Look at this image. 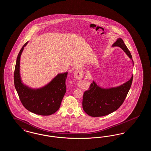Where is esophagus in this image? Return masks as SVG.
I'll use <instances>...</instances> for the list:
<instances>
[{"label": "esophagus", "instance_id": "1", "mask_svg": "<svg viewBox=\"0 0 151 151\" xmlns=\"http://www.w3.org/2000/svg\"><path fill=\"white\" fill-rule=\"evenodd\" d=\"M76 76L78 77V79L81 78V75H76Z\"/></svg>", "mask_w": 151, "mask_h": 151}]
</instances>
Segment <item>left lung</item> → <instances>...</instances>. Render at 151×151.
I'll use <instances>...</instances> for the list:
<instances>
[{
    "mask_svg": "<svg viewBox=\"0 0 151 151\" xmlns=\"http://www.w3.org/2000/svg\"><path fill=\"white\" fill-rule=\"evenodd\" d=\"M112 46L120 47L132 59L122 38H118ZM132 79L133 76L121 86L109 89L101 88L93 81L83 94V110L87 114L93 117L102 116L114 112L123 103L131 86Z\"/></svg>",
    "mask_w": 151,
    "mask_h": 151,
    "instance_id": "8db88e82",
    "label": "left lung"
}]
</instances>
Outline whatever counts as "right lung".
<instances>
[{"label":"right lung","instance_id":"obj_1","mask_svg":"<svg viewBox=\"0 0 151 151\" xmlns=\"http://www.w3.org/2000/svg\"><path fill=\"white\" fill-rule=\"evenodd\" d=\"M22 47L17 58L14 71V84L22 105L29 111L41 115H50L60 108L66 92L65 80L68 72L59 73L46 86L33 89L24 86L20 75V60L24 47Z\"/></svg>","mask_w":151,"mask_h":151}]
</instances>
